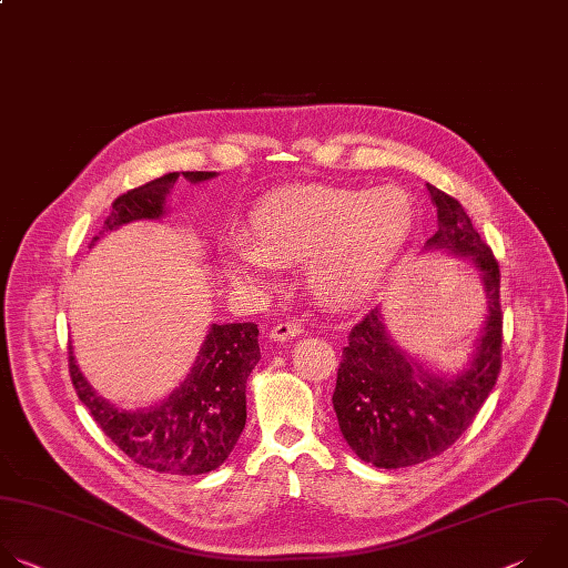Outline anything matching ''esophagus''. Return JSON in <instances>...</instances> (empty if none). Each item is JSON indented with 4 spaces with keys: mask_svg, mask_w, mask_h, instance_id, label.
Listing matches in <instances>:
<instances>
[{
    "mask_svg": "<svg viewBox=\"0 0 568 568\" xmlns=\"http://www.w3.org/2000/svg\"><path fill=\"white\" fill-rule=\"evenodd\" d=\"M302 331H304V326H302L297 320H286V322L275 324L268 335H271L273 339H277V343H286V339L300 335Z\"/></svg>",
    "mask_w": 568,
    "mask_h": 568,
    "instance_id": "34e87169",
    "label": "esophagus"
}]
</instances>
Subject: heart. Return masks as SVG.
<instances>
[{
    "instance_id": "obj_1",
    "label": "heart",
    "mask_w": 568,
    "mask_h": 568,
    "mask_svg": "<svg viewBox=\"0 0 568 568\" xmlns=\"http://www.w3.org/2000/svg\"><path fill=\"white\" fill-rule=\"evenodd\" d=\"M414 229L416 205L400 187H284L251 212L248 242L221 264L231 282L264 286L280 264L306 262L320 302L354 306L381 288Z\"/></svg>"
}]
</instances>
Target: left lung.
Wrapping results in <instances>:
<instances>
[{
    "mask_svg": "<svg viewBox=\"0 0 568 568\" xmlns=\"http://www.w3.org/2000/svg\"><path fill=\"white\" fill-rule=\"evenodd\" d=\"M438 231L429 248H447L473 262L488 297V317L462 374H432L405 356L387 333L381 308H372L349 333L333 392L339 432L356 455L385 470L438 457L475 420L501 369L504 313L499 262L479 237L462 203L429 185Z\"/></svg>",
    "mask_w": 568,
    "mask_h": 568,
    "instance_id": "8db88e82",
    "label": "left lung"
}]
</instances>
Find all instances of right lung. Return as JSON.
<instances>
[{
	"label": "right lung",
	"mask_w": 568,
	"mask_h": 568,
	"mask_svg": "<svg viewBox=\"0 0 568 568\" xmlns=\"http://www.w3.org/2000/svg\"><path fill=\"white\" fill-rule=\"evenodd\" d=\"M183 176L190 183L207 181L214 172H170L111 203L102 231L89 248L109 231L139 219H161L165 196ZM260 328L253 322L212 324L194 367L163 403L145 409H121L93 392L75 365L69 345V374L78 398L91 412L104 436L125 455L154 473L192 477L216 470L237 445L246 425V381L260 363Z\"/></svg>",
	"instance_id": "1"
}]
</instances>
